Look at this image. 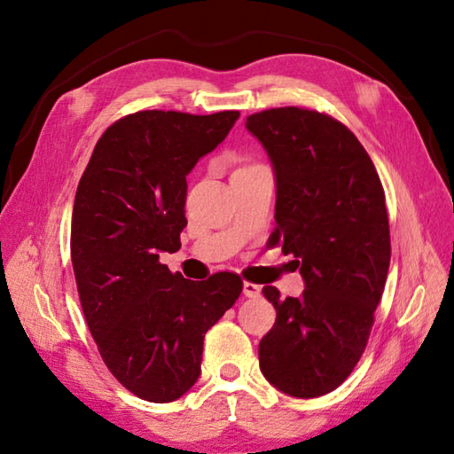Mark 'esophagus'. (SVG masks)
Listing matches in <instances>:
<instances>
[{"label":"esophagus","mask_w":454,"mask_h":454,"mask_svg":"<svg viewBox=\"0 0 454 454\" xmlns=\"http://www.w3.org/2000/svg\"><path fill=\"white\" fill-rule=\"evenodd\" d=\"M259 294H262V286L259 285H254V283H244V296L247 298H257Z\"/></svg>","instance_id":"obj_1"}]
</instances>
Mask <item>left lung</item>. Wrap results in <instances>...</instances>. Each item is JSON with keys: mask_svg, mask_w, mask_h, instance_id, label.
I'll list each match as a JSON object with an SVG mask.
<instances>
[{"mask_svg": "<svg viewBox=\"0 0 454 454\" xmlns=\"http://www.w3.org/2000/svg\"><path fill=\"white\" fill-rule=\"evenodd\" d=\"M273 166L277 228L269 246L294 255L302 296H263L277 320L259 343L265 379L294 398L335 390L369 341L390 265L384 189L355 134L317 111L281 107L246 119Z\"/></svg>", "mask_w": 454, "mask_h": 454, "instance_id": "obj_1", "label": "left lung"}]
</instances>
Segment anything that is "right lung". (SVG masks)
<instances>
[{
	"label": "right lung",
	"mask_w": 454,
	"mask_h": 454,
	"mask_svg": "<svg viewBox=\"0 0 454 454\" xmlns=\"http://www.w3.org/2000/svg\"><path fill=\"white\" fill-rule=\"evenodd\" d=\"M238 111H140L103 132L75 191L72 265L105 364L138 398H181L200 376L202 341L242 293V278L173 275L187 176L228 137Z\"/></svg>",
	"instance_id": "add662e5"
}]
</instances>
